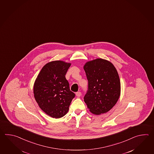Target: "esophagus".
<instances>
[{
	"label": "esophagus",
	"mask_w": 154,
	"mask_h": 154,
	"mask_svg": "<svg viewBox=\"0 0 154 154\" xmlns=\"http://www.w3.org/2000/svg\"><path fill=\"white\" fill-rule=\"evenodd\" d=\"M76 96L77 97H80V96H82V92H76Z\"/></svg>",
	"instance_id": "1"
}]
</instances>
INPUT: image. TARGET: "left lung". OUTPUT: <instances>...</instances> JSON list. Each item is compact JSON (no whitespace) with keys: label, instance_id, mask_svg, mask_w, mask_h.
Here are the masks:
<instances>
[{"label":"left lung","instance_id":"left-lung-1","mask_svg":"<svg viewBox=\"0 0 154 154\" xmlns=\"http://www.w3.org/2000/svg\"><path fill=\"white\" fill-rule=\"evenodd\" d=\"M88 90L84 99L92 113L100 115L113 108L121 94V82L115 66L107 60L97 58L85 63Z\"/></svg>","mask_w":154,"mask_h":154}]
</instances>
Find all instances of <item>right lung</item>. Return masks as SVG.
<instances>
[{
  "mask_svg": "<svg viewBox=\"0 0 154 154\" xmlns=\"http://www.w3.org/2000/svg\"><path fill=\"white\" fill-rule=\"evenodd\" d=\"M70 65L61 60L48 63L42 68L34 83L33 94L37 103L43 111L52 118L65 116L75 97L66 78Z\"/></svg>",
  "mask_w": 154,
  "mask_h": 154,
  "instance_id": "obj_1",
  "label": "right lung"
}]
</instances>
